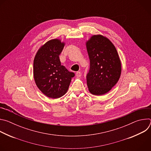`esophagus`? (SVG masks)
<instances>
[{"instance_id":"34e87169","label":"esophagus","mask_w":151,"mask_h":151,"mask_svg":"<svg viewBox=\"0 0 151 151\" xmlns=\"http://www.w3.org/2000/svg\"><path fill=\"white\" fill-rule=\"evenodd\" d=\"M81 75H82V73L80 72H77L76 73V76H77V77H81Z\"/></svg>"}]
</instances>
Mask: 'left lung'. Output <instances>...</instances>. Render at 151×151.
<instances>
[{
  "label": "left lung",
  "mask_w": 151,
  "mask_h": 151,
  "mask_svg": "<svg viewBox=\"0 0 151 151\" xmlns=\"http://www.w3.org/2000/svg\"><path fill=\"white\" fill-rule=\"evenodd\" d=\"M90 69L87 83L90 92L103 95L109 91L118 81L121 64L112 43L101 35H94L87 42Z\"/></svg>",
  "instance_id": "left-lung-1"
}]
</instances>
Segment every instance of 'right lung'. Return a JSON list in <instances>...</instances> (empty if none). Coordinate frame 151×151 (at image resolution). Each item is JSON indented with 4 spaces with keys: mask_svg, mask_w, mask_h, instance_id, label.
<instances>
[{
    "mask_svg": "<svg viewBox=\"0 0 151 151\" xmlns=\"http://www.w3.org/2000/svg\"><path fill=\"white\" fill-rule=\"evenodd\" d=\"M64 44L52 39L37 51L33 62V75L37 87L45 96L57 99L68 90L75 73L61 65L59 55Z\"/></svg>",
    "mask_w": 151,
    "mask_h": 151,
    "instance_id": "1",
    "label": "right lung"
}]
</instances>
